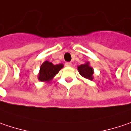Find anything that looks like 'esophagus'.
Segmentation results:
<instances>
[{
    "instance_id": "esophagus-1",
    "label": "esophagus",
    "mask_w": 131,
    "mask_h": 131,
    "mask_svg": "<svg viewBox=\"0 0 131 131\" xmlns=\"http://www.w3.org/2000/svg\"><path fill=\"white\" fill-rule=\"evenodd\" d=\"M66 66L67 67H71V66H72V64H71V63L68 62V63H66Z\"/></svg>"
}]
</instances>
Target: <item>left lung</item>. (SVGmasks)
Returning a JSON list of instances; mask_svg holds the SVG:
<instances>
[{
    "mask_svg": "<svg viewBox=\"0 0 131 131\" xmlns=\"http://www.w3.org/2000/svg\"><path fill=\"white\" fill-rule=\"evenodd\" d=\"M78 71L80 75L82 76L83 77L88 79H93V69L92 67L89 66V64H83L78 66Z\"/></svg>",
    "mask_w": 131,
    "mask_h": 131,
    "instance_id": "obj_1",
    "label": "left lung"
}]
</instances>
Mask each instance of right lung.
Returning a JSON list of instances; mask_svg holds the SVG:
<instances>
[{"instance_id":"obj_1","label":"right lung","mask_w":131,"mask_h":131,"mask_svg":"<svg viewBox=\"0 0 131 131\" xmlns=\"http://www.w3.org/2000/svg\"><path fill=\"white\" fill-rule=\"evenodd\" d=\"M63 67V64L54 66L50 62L45 61L40 68L38 79L41 82H49L52 80Z\"/></svg>"}]
</instances>
